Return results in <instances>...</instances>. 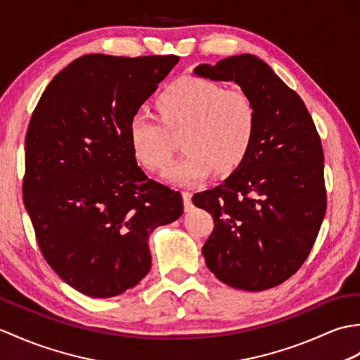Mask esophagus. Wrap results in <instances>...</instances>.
Listing matches in <instances>:
<instances>
[{"instance_id":"34e87169","label":"esophagus","mask_w":360,"mask_h":360,"mask_svg":"<svg viewBox=\"0 0 360 360\" xmlns=\"http://www.w3.org/2000/svg\"><path fill=\"white\" fill-rule=\"evenodd\" d=\"M182 200H184V208H186V212L191 210V193L190 191H182Z\"/></svg>"}]
</instances>
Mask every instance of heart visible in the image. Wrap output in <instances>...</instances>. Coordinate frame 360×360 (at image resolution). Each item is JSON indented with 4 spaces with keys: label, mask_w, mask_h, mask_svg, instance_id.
Instances as JSON below:
<instances>
[{
    "label": "heart",
    "mask_w": 360,
    "mask_h": 360,
    "mask_svg": "<svg viewBox=\"0 0 360 360\" xmlns=\"http://www.w3.org/2000/svg\"><path fill=\"white\" fill-rule=\"evenodd\" d=\"M158 108L161 120L139 110L129 121L130 147L144 169L160 172L172 161L169 131H184L181 146L187 152L164 173L174 186H196L213 170L229 174L247 160L256 131V108L244 91L181 78L160 95Z\"/></svg>",
    "instance_id": "b5f03b06"
}]
</instances>
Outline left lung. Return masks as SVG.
I'll return each mask as SVG.
<instances>
[{"label":"left lung","mask_w":360,"mask_h":360,"mask_svg":"<svg viewBox=\"0 0 360 360\" xmlns=\"http://www.w3.org/2000/svg\"><path fill=\"white\" fill-rule=\"evenodd\" d=\"M196 77L231 81L252 99L256 131L247 160L193 204L213 216L205 264L227 285L262 291L293 276L327 210L321 138L302 99L257 56L199 64Z\"/></svg>","instance_id":"obj_1"}]
</instances>
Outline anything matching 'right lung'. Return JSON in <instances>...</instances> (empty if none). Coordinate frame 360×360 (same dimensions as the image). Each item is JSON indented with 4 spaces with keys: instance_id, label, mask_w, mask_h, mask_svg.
<instances>
[{
    "instance_id": "1",
    "label": "right lung",
    "mask_w": 360,
    "mask_h": 360,
    "mask_svg": "<svg viewBox=\"0 0 360 360\" xmlns=\"http://www.w3.org/2000/svg\"><path fill=\"white\" fill-rule=\"evenodd\" d=\"M179 56L84 55L50 81L26 135L24 205L41 253L90 297L138 285L148 236L184 212L179 191L148 179L129 121Z\"/></svg>"
}]
</instances>
